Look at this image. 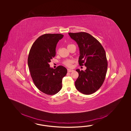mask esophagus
I'll return each mask as SVG.
<instances>
[{
    "instance_id": "34e87169",
    "label": "esophagus",
    "mask_w": 131,
    "mask_h": 131,
    "mask_svg": "<svg viewBox=\"0 0 131 131\" xmlns=\"http://www.w3.org/2000/svg\"><path fill=\"white\" fill-rule=\"evenodd\" d=\"M67 71H68V72H73V70L72 69H67Z\"/></svg>"
}]
</instances>
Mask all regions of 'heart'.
<instances>
[{
	"mask_svg": "<svg viewBox=\"0 0 131 131\" xmlns=\"http://www.w3.org/2000/svg\"><path fill=\"white\" fill-rule=\"evenodd\" d=\"M70 45H68V46H69ZM64 64L67 67H71L72 66V60L71 59H67L66 60H65L63 62Z\"/></svg>",
	"mask_w": 131,
	"mask_h": 131,
	"instance_id": "1",
	"label": "heart"
}]
</instances>
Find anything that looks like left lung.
<instances>
[{
    "label": "left lung",
    "mask_w": 131,
    "mask_h": 131,
    "mask_svg": "<svg viewBox=\"0 0 131 131\" xmlns=\"http://www.w3.org/2000/svg\"><path fill=\"white\" fill-rule=\"evenodd\" d=\"M68 34L79 48L80 66L84 64L86 67L85 71L76 70L79 77L75 81V88L83 94H92L100 89L105 78L108 67L105 51L100 42L89 34Z\"/></svg>",
    "instance_id": "1"
}]
</instances>
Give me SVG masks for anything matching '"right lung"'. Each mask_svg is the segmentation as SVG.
Segmentation results:
<instances>
[{
  "label": "right lung",
  "instance_id": "add662e5",
  "mask_svg": "<svg viewBox=\"0 0 131 131\" xmlns=\"http://www.w3.org/2000/svg\"><path fill=\"white\" fill-rule=\"evenodd\" d=\"M63 36L60 34H44L36 39L29 51L28 63L31 76L37 88L47 95H55L61 89L62 79L67 72L63 66L54 69L49 64Z\"/></svg>",
  "mask_w": 131,
  "mask_h": 131
}]
</instances>
